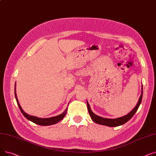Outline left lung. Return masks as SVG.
<instances>
[{
  "label": "left lung",
  "mask_w": 156,
  "mask_h": 156,
  "mask_svg": "<svg viewBox=\"0 0 156 156\" xmlns=\"http://www.w3.org/2000/svg\"><path fill=\"white\" fill-rule=\"evenodd\" d=\"M142 94H143V86L142 87V94L140 97V99L138 100V102L136 104V105L135 106V108H134V109L131 111L129 113H128L127 115L122 116L119 118H116V119H108V118H104L99 116H97L96 114H95L90 109V105L88 104V102L87 103V108H88V112L90 114V116L92 118V119L96 122L97 124L99 125H105V126H120L125 124V122H126L128 121H129L131 118L133 117V116L135 114V112H136V111L138 110L139 106H140L141 102H142Z\"/></svg>",
  "instance_id": "1"
}]
</instances>
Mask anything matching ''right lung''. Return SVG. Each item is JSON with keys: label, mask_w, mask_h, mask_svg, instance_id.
Segmentation results:
<instances>
[{"label": "right lung", "mask_w": 156, "mask_h": 156, "mask_svg": "<svg viewBox=\"0 0 156 156\" xmlns=\"http://www.w3.org/2000/svg\"><path fill=\"white\" fill-rule=\"evenodd\" d=\"M16 87V86H15ZM14 94H15V97H16V100L17 101L18 107L21 111V112H22V114H23V116L25 117L27 119H28V120L34 122V123L41 125V126H48V125H54L57 122H58L59 121H60L61 119H62V118L65 116L67 112V109L64 111V112H63V113H62L60 115H58L57 116H54V117H52V118H39L35 116H30L29 114H27L26 112H24L23 111V110L22 109L21 107L20 106L19 102H18V100L17 98V95H16V88H15V91H14Z\"/></svg>", "instance_id": "obj_1"}]
</instances>
